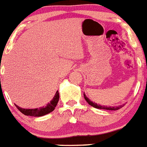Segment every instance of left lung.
<instances>
[{"mask_svg":"<svg viewBox=\"0 0 147 147\" xmlns=\"http://www.w3.org/2000/svg\"><path fill=\"white\" fill-rule=\"evenodd\" d=\"M84 96L85 100H86L88 104H89L92 107H95L96 109H106V110H118V109H121V107H123V105L118 106V107H107V106H101L100 104H98L95 102H92L91 100H89V98H88L86 97V95H85V93H84Z\"/></svg>","mask_w":147,"mask_h":147,"instance_id":"8db88e82","label":"left lung"}]
</instances>
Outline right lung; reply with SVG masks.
<instances>
[{
  "mask_svg": "<svg viewBox=\"0 0 147 147\" xmlns=\"http://www.w3.org/2000/svg\"><path fill=\"white\" fill-rule=\"evenodd\" d=\"M58 100H59V92H58V91H57L54 98H52V100L49 103H48L45 107L36 108V109H23L16 104H15V106L18 109V110L25 115L32 116V117H40V116L49 114L54 110L57 104H58Z\"/></svg>",
  "mask_w": 147,
  "mask_h": 147,
  "instance_id": "right-lung-1",
  "label": "right lung"
}]
</instances>
